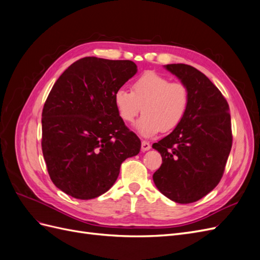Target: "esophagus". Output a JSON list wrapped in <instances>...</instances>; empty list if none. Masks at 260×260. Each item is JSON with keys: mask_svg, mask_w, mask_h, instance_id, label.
<instances>
[{"mask_svg": "<svg viewBox=\"0 0 260 260\" xmlns=\"http://www.w3.org/2000/svg\"><path fill=\"white\" fill-rule=\"evenodd\" d=\"M141 149H142V152H146L148 149H151V144L147 141H142V143H141Z\"/></svg>", "mask_w": 260, "mask_h": 260, "instance_id": "1", "label": "esophagus"}]
</instances>
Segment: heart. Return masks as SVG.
I'll list each match as a JSON object with an SVG mask.
<instances>
[{
	"mask_svg": "<svg viewBox=\"0 0 260 260\" xmlns=\"http://www.w3.org/2000/svg\"><path fill=\"white\" fill-rule=\"evenodd\" d=\"M188 90L182 82H170L168 78L154 72H145L132 82L131 91L120 88L114 94V104L121 119L137 123L138 131L151 137L176 129L182 122L188 107Z\"/></svg>",
	"mask_w": 260,
	"mask_h": 260,
	"instance_id": "1",
	"label": "heart"
}]
</instances>
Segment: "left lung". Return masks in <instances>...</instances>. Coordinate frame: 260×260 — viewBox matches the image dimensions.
Masks as SVG:
<instances>
[{"mask_svg": "<svg viewBox=\"0 0 260 260\" xmlns=\"http://www.w3.org/2000/svg\"><path fill=\"white\" fill-rule=\"evenodd\" d=\"M166 68L188 90V107L178 127L153 144L162 164L153 175L157 188L176 203H194L221 180L232 147L229 104L217 86L196 68Z\"/></svg>", "mask_w": 260, "mask_h": 260, "instance_id": "obj_1", "label": "left lung"}]
</instances>
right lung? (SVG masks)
I'll return each mask as SVG.
<instances>
[{
	"mask_svg": "<svg viewBox=\"0 0 260 260\" xmlns=\"http://www.w3.org/2000/svg\"><path fill=\"white\" fill-rule=\"evenodd\" d=\"M138 72L131 60L83 57L60 75L42 111V152L52 182L78 200L104 194L141 141L117 113L114 94Z\"/></svg>",
	"mask_w": 260,
	"mask_h": 260,
	"instance_id": "obj_1",
	"label": "right lung"
}]
</instances>
